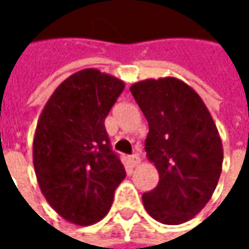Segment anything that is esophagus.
Masks as SVG:
<instances>
[{"instance_id":"1","label":"esophagus","mask_w":249,"mask_h":249,"mask_svg":"<svg viewBox=\"0 0 249 249\" xmlns=\"http://www.w3.org/2000/svg\"><path fill=\"white\" fill-rule=\"evenodd\" d=\"M140 161H141V159H140V156H138V154H132V156L129 157V163H131V166H132V167L138 166V164H140Z\"/></svg>"}]
</instances>
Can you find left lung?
Listing matches in <instances>:
<instances>
[{
	"label": "left lung",
	"mask_w": 249,
	"mask_h": 249,
	"mask_svg": "<svg viewBox=\"0 0 249 249\" xmlns=\"http://www.w3.org/2000/svg\"><path fill=\"white\" fill-rule=\"evenodd\" d=\"M148 121L147 157L160 180L142 195L151 218L180 225L211 200L224 161L216 124L197 92L177 77L140 80L129 88Z\"/></svg>",
	"instance_id": "8db88e82"
}]
</instances>
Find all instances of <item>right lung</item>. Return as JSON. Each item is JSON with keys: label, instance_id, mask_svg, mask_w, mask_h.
I'll return each mask as SVG.
<instances>
[{"label": "right lung", "instance_id": "1", "mask_svg": "<svg viewBox=\"0 0 249 249\" xmlns=\"http://www.w3.org/2000/svg\"><path fill=\"white\" fill-rule=\"evenodd\" d=\"M125 83L98 69L63 80L46 102L33 140V164L49 205L68 222H99L125 169L111 150L105 118Z\"/></svg>", "mask_w": 249, "mask_h": 249}]
</instances>
